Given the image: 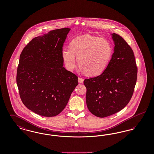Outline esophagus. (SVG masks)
Segmentation results:
<instances>
[{
  "label": "esophagus",
  "instance_id": "1",
  "mask_svg": "<svg viewBox=\"0 0 154 154\" xmlns=\"http://www.w3.org/2000/svg\"><path fill=\"white\" fill-rule=\"evenodd\" d=\"M78 81H79V83H82L83 81H84V79L82 78H81V77H79Z\"/></svg>",
  "mask_w": 154,
  "mask_h": 154
}]
</instances>
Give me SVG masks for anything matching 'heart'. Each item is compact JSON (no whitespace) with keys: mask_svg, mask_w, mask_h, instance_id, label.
<instances>
[{"mask_svg":"<svg viewBox=\"0 0 154 154\" xmlns=\"http://www.w3.org/2000/svg\"><path fill=\"white\" fill-rule=\"evenodd\" d=\"M70 48H65L62 57L66 69L72 71L76 65L75 56L81 69L88 75H97L106 69L112 54L110 42L103 38L85 35L73 39Z\"/></svg>","mask_w":154,"mask_h":154,"instance_id":"heart-1","label":"heart"}]
</instances>
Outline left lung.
I'll list each match as a JSON object with an SVG mask.
<instances>
[{
  "instance_id": "8db88e82",
  "label": "left lung",
  "mask_w": 154,
  "mask_h": 154,
  "mask_svg": "<svg viewBox=\"0 0 154 154\" xmlns=\"http://www.w3.org/2000/svg\"><path fill=\"white\" fill-rule=\"evenodd\" d=\"M114 53L100 75L85 79L86 102L89 111L97 117L111 116L122 110L132 98L137 67L131 47L121 36L111 34Z\"/></svg>"
}]
</instances>
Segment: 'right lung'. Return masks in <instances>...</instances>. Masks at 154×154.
I'll use <instances>...</instances> for the list:
<instances>
[{
    "instance_id": "add662e5",
    "label": "right lung",
    "mask_w": 154,
    "mask_h": 154,
    "mask_svg": "<svg viewBox=\"0 0 154 154\" xmlns=\"http://www.w3.org/2000/svg\"><path fill=\"white\" fill-rule=\"evenodd\" d=\"M70 28L33 38L23 49L17 84L23 104L40 116L58 115L66 107L78 77L63 67V45Z\"/></svg>"
}]
</instances>
